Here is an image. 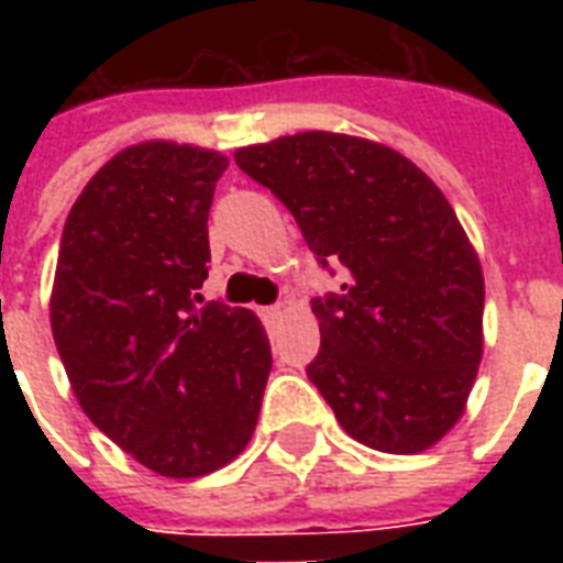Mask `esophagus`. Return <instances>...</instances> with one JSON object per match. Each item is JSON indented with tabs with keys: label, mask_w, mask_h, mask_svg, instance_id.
<instances>
[{
	"label": "esophagus",
	"mask_w": 563,
	"mask_h": 563,
	"mask_svg": "<svg viewBox=\"0 0 563 563\" xmlns=\"http://www.w3.org/2000/svg\"><path fill=\"white\" fill-rule=\"evenodd\" d=\"M260 316H263L265 324H274L277 318H283V307H265L260 309Z\"/></svg>",
	"instance_id": "esophagus-1"
}]
</instances>
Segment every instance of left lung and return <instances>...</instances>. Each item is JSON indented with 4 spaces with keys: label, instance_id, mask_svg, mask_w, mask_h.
<instances>
[{
    "label": "left lung",
    "instance_id": "obj_1",
    "mask_svg": "<svg viewBox=\"0 0 563 563\" xmlns=\"http://www.w3.org/2000/svg\"><path fill=\"white\" fill-rule=\"evenodd\" d=\"M236 166L295 216L309 251L342 263L316 298L307 376L360 444L411 455L464 415L482 362L485 277L462 221L409 157L333 131L236 148Z\"/></svg>",
    "mask_w": 563,
    "mask_h": 563
}]
</instances>
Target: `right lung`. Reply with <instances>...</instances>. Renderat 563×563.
<instances>
[{"label":"right lung","instance_id":"add662e5","mask_svg":"<svg viewBox=\"0 0 563 563\" xmlns=\"http://www.w3.org/2000/svg\"><path fill=\"white\" fill-rule=\"evenodd\" d=\"M228 157L169 140L110 157L66 216L52 335L84 415L148 471L195 479L247 446L272 374L251 309L201 303Z\"/></svg>","mask_w":563,"mask_h":563}]
</instances>
